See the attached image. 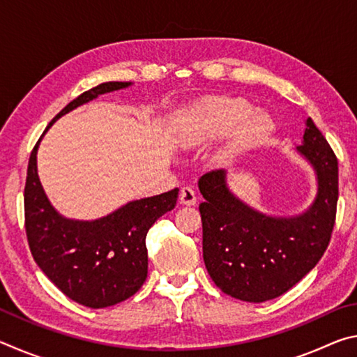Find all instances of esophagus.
<instances>
[{
    "mask_svg": "<svg viewBox=\"0 0 357 357\" xmlns=\"http://www.w3.org/2000/svg\"><path fill=\"white\" fill-rule=\"evenodd\" d=\"M179 203L184 206H193L197 204V193L192 187H183L179 192Z\"/></svg>",
    "mask_w": 357,
    "mask_h": 357,
    "instance_id": "1",
    "label": "esophagus"
}]
</instances>
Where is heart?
Masks as SVG:
<instances>
[{
	"label": "heart",
	"mask_w": 357,
	"mask_h": 357,
	"mask_svg": "<svg viewBox=\"0 0 357 357\" xmlns=\"http://www.w3.org/2000/svg\"><path fill=\"white\" fill-rule=\"evenodd\" d=\"M271 129V119L261 112H252V105L244 99L214 98L197 105L187 118V140L204 142L231 132L225 154L263 140Z\"/></svg>",
	"instance_id": "1"
}]
</instances>
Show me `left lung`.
I'll return each instance as SVG.
<instances>
[{
    "instance_id": "obj_1",
    "label": "left lung",
    "mask_w": 357,
    "mask_h": 357,
    "mask_svg": "<svg viewBox=\"0 0 357 357\" xmlns=\"http://www.w3.org/2000/svg\"><path fill=\"white\" fill-rule=\"evenodd\" d=\"M317 173L310 208L294 217H273L247 206L227 187L225 170L203 174L198 187L203 259L223 293L245 302L279 298L321 259L331 241L338 200V162L328 140L307 118L296 148Z\"/></svg>"
}]
</instances>
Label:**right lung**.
Here are the masks:
<instances>
[{"instance_id": "obj_1", "label": "right lung", "mask_w": 357, "mask_h": 357, "mask_svg": "<svg viewBox=\"0 0 357 357\" xmlns=\"http://www.w3.org/2000/svg\"><path fill=\"white\" fill-rule=\"evenodd\" d=\"M130 84L108 82L88 89L69 102L45 132L74 108ZM40 138L29 155L25 184V229L34 261L69 299L84 307L104 309L126 301L148 277V229L176 206L179 189L129 202L96 220L66 219L48 202L38 176Z\"/></svg>"}]
</instances>
